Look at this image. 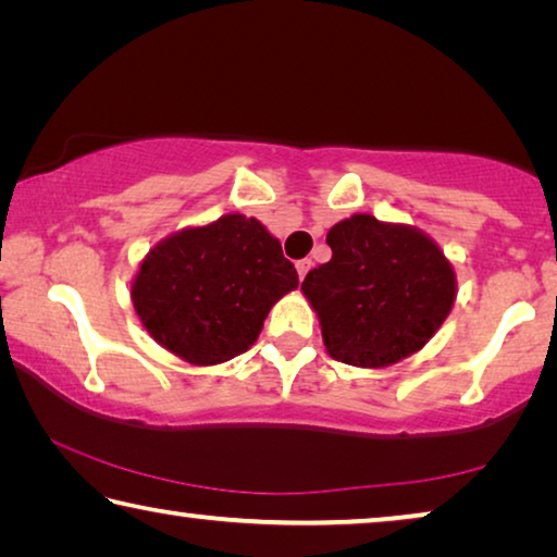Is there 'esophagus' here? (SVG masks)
<instances>
[{"label":"esophagus","mask_w":557,"mask_h":557,"mask_svg":"<svg viewBox=\"0 0 557 557\" xmlns=\"http://www.w3.org/2000/svg\"><path fill=\"white\" fill-rule=\"evenodd\" d=\"M309 270H312V260H309V258L297 262V275H299V280H305Z\"/></svg>","instance_id":"obj_1"}]
</instances>
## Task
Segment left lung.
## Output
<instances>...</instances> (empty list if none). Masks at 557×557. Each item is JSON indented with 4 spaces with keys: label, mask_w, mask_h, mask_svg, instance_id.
<instances>
[{
    "label": "left lung",
    "mask_w": 557,
    "mask_h": 557,
    "mask_svg": "<svg viewBox=\"0 0 557 557\" xmlns=\"http://www.w3.org/2000/svg\"><path fill=\"white\" fill-rule=\"evenodd\" d=\"M332 260L301 282L332 358L383 369L420 351L449 317L457 277L440 245L369 213L326 233Z\"/></svg>",
    "instance_id": "obj_1"
}]
</instances>
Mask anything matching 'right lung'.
<instances>
[{"instance_id": "right-lung-1", "label": "right lung", "mask_w": 557, "mask_h": 557, "mask_svg": "<svg viewBox=\"0 0 557 557\" xmlns=\"http://www.w3.org/2000/svg\"><path fill=\"white\" fill-rule=\"evenodd\" d=\"M297 270L265 225L221 215L157 243L132 282V305L147 334L194 366H215L258 342Z\"/></svg>"}]
</instances>
